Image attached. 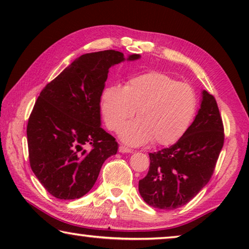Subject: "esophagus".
Masks as SVG:
<instances>
[{"instance_id":"34e87169","label":"esophagus","mask_w":249,"mask_h":249,"mask_svg":"<svg viewBox=\"0 0 249 249\" xmlns=\"http://www.w3.org/2000/svg\"><path fill=\"white\" fill-rule=\"evenodd\" d=\"M119 151H120V153H122V154H130V153H133L132 149H129V148H127V147H124V146H120Z\"/></svg>"}]
</instances>
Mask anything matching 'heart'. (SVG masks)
<instances>
[{
	"label": "heart",
	"mask_w": 249,
	"mask_h": 249,
	"mask_svg": "<svg viewBox=\"0 0 249 249\" xmlns=\"http://www.w3.org/2000/svg\"><path fill=\"white\" fill-rule=\"evenodd\" d=\"M195 90L165 73L150 71L129 79L125 86L107 88L101 96V113L108 129L117 132L137 109L138 120L122 128V141L130 146L154 140L160 146L178 142L195 119Z\"/></svg>",
	"instance_id": "heart-1"
}]
</instances>
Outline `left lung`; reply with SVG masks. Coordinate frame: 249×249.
<instances>
[{
	"mask_svg": "<svg viewBox=\"0 0 249 249\" xmlns=\"http://www.w3.org/2000/svg\"><path fill=\"white\" fill-rule=\"evenodd\" d=\"M223 144L224 128L216 101L203 90L187 133L169 148L149 154L148 174L138 183L142 199L162 210L187 204L208 184Z\"/></svg>",
	"mask_w": 249,
	"mask_h": 249,
	"instance_id": "obj_1",
	"label": "left lung"
}]
</instances>
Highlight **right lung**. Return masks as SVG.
Wrapping results in <instances>:
<instances>
[{"mask_svg":"<svg viewBox=\"0 0 249 249\" xmlns=\"http://www.w3.org/2000/svg\"><path fill=\"white\" fill-rule=\"evenodd\" d=\"M140 58L116 50L84 53L40 92L27 124L29 162L57 199L87 195L103 162L116 155L119 144L101 127V95L112 66Z\"/></svg>","mask_w":249,"mask_h":249,"instance_id":"add662e5","label":"right lung"}]
</instances>
